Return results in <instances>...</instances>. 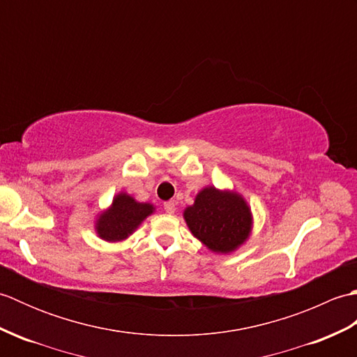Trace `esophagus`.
Masks as SVG:
<instances>
[{
    "label": "esophagus",
    "instance_id": "esophagus-1",
    "mask_svg": "<svg viewBox=\"0 0 357 357\" xmlns=\"http://www.w3.org/2000/svg\"><path fill=\"white\" fill-rule=\"evenodd\" d=\"M164 210H165L167 213H169V215L174 213V202H173V201H167V202H164Z\"/></svg>",
    "mask_w": 357,
    "mask_h": 357
}]
</instances>
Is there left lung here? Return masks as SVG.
<instances>
[{"instance_id":"left-lung-1","label":"left lung","mask_w":357,"mask_h":357,"mask_svg":"<svg viewBox=\"0 0 357 357\" xmlns=\"http://www.w3.org/2000/svg\"><path fill=\"white\" fill-rule=\"evenodd\" d=\"M192 234L215 253H231L248 239L253 218L245 199L236 192L206 187L195 204L184 210Z\"/></svg>"}]
</instances>
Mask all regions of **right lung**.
<instances>
[{"mask_svg":"<svg viewBox=\"0 0 357 357\" xmlns=\"http://www.w3.org/2000/svg\"><path fill=\"white\" fill-rule=\"evenodd\" d=\"M153 211L151 204L138 202L133 196L121 192L113 198L112 206L98 215L95 230L98 236L107 242L124 241Z\"/></svg>","mask_w":357,"mask_h":357,"instance_id":"1","label":"right lung"}]
</instances>
